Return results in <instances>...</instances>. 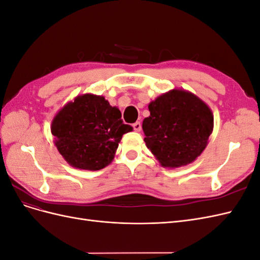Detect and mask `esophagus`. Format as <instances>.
Wrapping results in <instances>:
<instances>
[{"mask_svg": "<svg viewBox=\"0 0 260 260\" xmlns=\"http://www.w3.org/2000/svg\"><path fill=\"white\" fill-rule=\"evenodd\" d=\"M132 127H133V130L139 132V131H141V129H142V124H141L140 121H137L132 124Z\"/></svg>", "mask_w": 260, "mask_h": 260, "instance_id": "1", "label": "esophagus"}]
</instances>
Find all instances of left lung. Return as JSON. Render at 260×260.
<instances>
[{"instance_id": "obj_1", "label": "left lung", "mask_w": 260, "mask_h": 260, "mask_svg": "<svg viewBox=\"0 0 260 260\" xmlns=\"http://www.w3.org/2000/svg\"><path fill=\"white\" fill-rule=\"evenodd\" d=\"M148 111L142 123L144 141L162 167L185 166L205 149L214 116L193 93L174 89L151 102Z\"/></svg>"}]
</instances>
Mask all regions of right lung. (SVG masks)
<instances>
[{"label":"right lung","instance_id":"add662e5","mask_svg":"<svg viewBox=\"0 0 260 260\" xmlns=\"http://www.w3.org/2000/svg\"><path fill=\"white\" fill-rule=\"evenodd\" d=\"M121 113L100 95L83 94L54 117L51 132L58 152L75 168L95 171L111 164L124 133Z\"/></svg>","mask_w":260,"mask_h":260}]
</instances>
